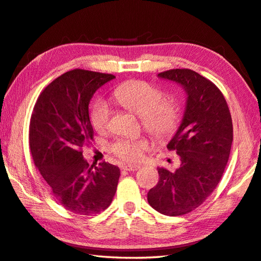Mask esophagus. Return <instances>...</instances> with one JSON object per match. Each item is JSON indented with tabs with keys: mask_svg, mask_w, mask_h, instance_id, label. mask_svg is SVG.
Returning <instances> with one entry per match:
<instances>
[{
	"mask_svg": "<svg viewBox=\"0 0 261 261\" xmlns=\"http://www.w3.org/2000/svg\"><path fill=\"white\" fill-rule=\"evenodd\" d=\"M139 165H131V164H127V165H122L121 166V170H124V171H131V172H134V171H137V170H139Z\"/></svg>",
	"mask_w": 261,
	"mask_h": 261,
	"instance_id": "obj_1",
	"label": "esophagus"
}]
</instances>
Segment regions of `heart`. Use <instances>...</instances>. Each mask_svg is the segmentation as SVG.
I'll return each instance as SVG.
<instances>
[{
  "mask_svg": "<svg viewBox=\"0 0 261 261\" xmlns=\"http://www.w3.org/2000/svg\"><path fill=\"white\" fill-rule=\"evenodd\" d=\"M113 99L125 110L140 116L141 124L156 139L172 137L180 124V106L173 97H163V91L147 81L131 80L114 89ZM90 121L94 129L105 132L110 129L111 111L103 101L91 110ZM112 152L124 162H138L148 149L144 137L119 139L112 145Z\"/></svg>",
  "mask_w": 261,
  "mask_h": 261,
  "instance_id": "b5f03b06",
  "label": "heart"
}]
</instances>
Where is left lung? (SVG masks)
Instances as JSON below:
<instances>
[{
    "mask_svg": "<svg viewBox=\"0 0 261 261\" xmlns=\"http://www.w3.org/2000/svg\"><path fill=\"white\" fill-rule=\"evenodd\" d=\"M158 76L180 84L188 98L183 120L167 145L181 165L175 172L158 167L160 181L147 199L158 213L181 216L200 206L221 181L233 141L232 117L222 91L196 71L173 69Z\"/></svg>",
    "mask_w": 261,
    "mask_h": 261,
    "instance_id": "1",
    "label": "left lung"
}]
</instances>
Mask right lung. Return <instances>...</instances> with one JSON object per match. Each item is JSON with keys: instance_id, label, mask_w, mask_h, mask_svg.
<instances>
[{"instance_id": "right-lung-1", "label": "right lung", "mask_w": 261, "mask_h": 261, "mask_svg": "<svg viewBox=\"0 0 261 261\" xmlns=\"http://www.w3.org/2000/svg\"><path fill=\"white\" fill-rule=\"evenodd\" d=\"M115 75L74 69L53 80L38 96L29 124V149L35 166L55 200L78 215H95L111 205L120 168L110 163L89 165L83 147L94 138L89 101Z\"/></svg>"}]
</instances>
